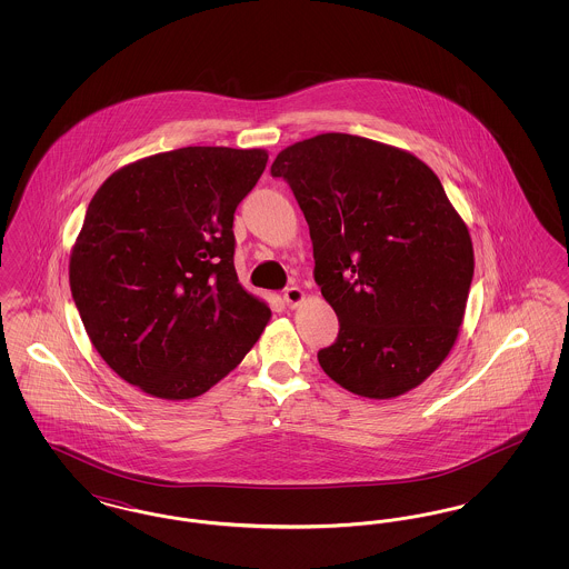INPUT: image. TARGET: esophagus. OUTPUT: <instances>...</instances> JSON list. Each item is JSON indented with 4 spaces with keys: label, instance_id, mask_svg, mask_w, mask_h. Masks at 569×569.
<instances>
[{
    "label": "esophagus",
    "instance_id": "1",
    "mask_svg": "<svg viewBox=\"0 0 569 569\" xmlns=\"http://www.w3.org/2000/svg\"><path fill=\"white\" fill-rule=\"evenodd\" d=\"M302 300H305V292H302L300 288H297V286L283 290V302H286L288 307H298Z\"/></svg>",
    "mask_w": 569,
    "mask_h": 569
}]
</instances>
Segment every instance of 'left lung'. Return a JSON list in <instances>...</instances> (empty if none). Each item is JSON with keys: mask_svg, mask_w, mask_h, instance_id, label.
Instances as JSON below:
<instances>
[{"mask_svg": "<svg viewBox=\"0 0 569 569\" xmlns=\"http://www.w3.org/2000/svg\"><path fill=\"white\" fill-rule=\"evenodd\" d=\"M297 198L313 243L316 283L339 318L318 352L353 395L392 399L452 350L473 279L471 237L433 170L360 136H313L271 166Z\"/></svg>", "mask_w": 569, "mask_h": 569, "instance_id": "obj_1", "label": "left lung"}]
</instances>
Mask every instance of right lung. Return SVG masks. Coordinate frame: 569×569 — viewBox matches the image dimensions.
I'll return each instance as SVG.
<instances>
[{"label":"right lung","instance_id":"1","mask_svg":"<svg viewBox=\"0 0 569 569\" xmlns=\"http://www.w3.org/2000/svg\"><path fill=\"white\" fill-rule=\"evenodd\" d=\"M267 162L264 149L183 147L123 166L91 198L70 290L93 348L142 392L200 397L269 322L239 283L232 232Z\"/></svg>","mask_w":569,"mask_h":569}]
</instances>
